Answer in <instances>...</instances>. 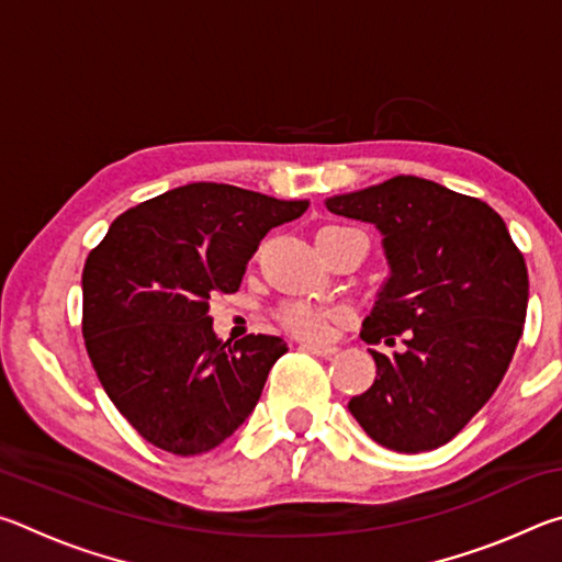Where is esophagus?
Wrapping results in <instances>:
<instances>
[{"mask_svg": "<svg viewBox=\"0 0 562 562\" xmlns=\"http://www.w3.org/2000/svg\"><path fill=\"white\" fill-rule=\"evenodd\" d=\"M304 351H310V355H317V357H325V359H329V357H335L337 355V347H329V345H315V341H302L300 345Z\"/></svg>", "mask_w": 562, "mask_h": 562, "instance_id": "1", "label": "esophagus"}]
</instances>
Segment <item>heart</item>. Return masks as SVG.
Listing matches in <instances>:
<instances>
[{"label":"heart","mask_w":562,"mask_h":562,"mask_svg":"<svg viewBox=\"0 0 562 562\" xmlns=\"http://www.w3.org/2000/svg\"><path fill=\"white\" fill-rule=\"evenodd\" d=\"M322 231H329V227H322ZM280 322H282V327L292 331L294 337L322 339L329 335L331 315L327 310L317 307V304L290 302L280 310Z\"/></svg>","instance_id":"obj_1"}]
</instances>
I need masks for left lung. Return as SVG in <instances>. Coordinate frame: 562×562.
<instances>
[{
	"mask_svg": "<svg viewBox=\"0 0 562 562\" xmlns=\"http://www.w3.org/2000/svg\"><path fill=\"white\" fill-rule=\"evenodd\" d=\"M335 215L382 233L389 280L361 325L376 379L349 412L398 453L449 443L508 372L528 310V268L503 217L479 198L434 180L396 176L327 198Z\"/></svg>",
	"mask_w": 562,
	"mask_h": 562,
	"instance_id": "obj_1",
	"label": "left lung"
}]
</instances>
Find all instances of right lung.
<instances>
[{
	"label": "right lung",
	"mask_w": 562,
	"mask_h": 562,
	"mask_svg": "<svg viewBox=\"0 0 562 562\" xmlns=\"http://www.w3.org/2000/svg\"><path fill=\"white\" fill-rule=\"evenodd\" d=\"M225 183H188L111 223L83 265V341L101 386L148 443L195 456L233 436L288 345L213 331L211 297L237 292L272 227L307 211Z\"/></svg>",
	"instance_id": "1"
}]
</instances>
